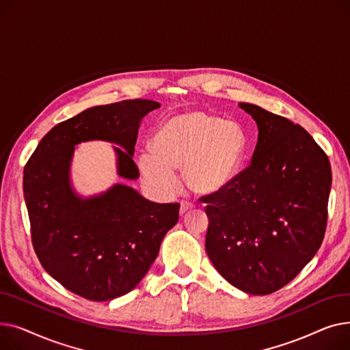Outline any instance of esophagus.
I'll return each mask as SVG.
<instances>
[{
	"instance_id": "1",
	"label": "esophagus",
	"mask_w": 350,
	"mask_h": 350,
	"mask_svg": "<svg viewBox=\"0 0 350 350\" xmlns=\"http://www.w3.org/2000/svg\"><path fill=\"white\" fill-rule=\"evenodd\" d=\"M193 208H194V206L191 203H189V201H181L180 203V214H185Z\"/></svg>"
}]
</instances>
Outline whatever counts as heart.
Segmentation results:
<instances>
[{
    "instance_id": "heart-1",
    "label": "heart",
    "mask_w": 350,
    "mask_h": 350,
    "mask_svg": "<svg viewBox=\"0 0 350 350\" xmlns=\"http://www.w3.org/2000/svg\"><path fill=\"white\" fill-rule=\"evenodd\" d=\"M153 144L154 150L140 152L137 165L147 185L163 196L174 193L177 169L196 194L226 189L240 172L247 147L240 124L198 110L165 119Z\"/></svg>"
}]
</instances>
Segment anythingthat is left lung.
I'll list each match as a JSON object with an SVG mask.
<instances>
[{"label": "left lung", "mask_w": 350, "mask_h": 350, "mask_svg": "<svg viewBox=\"0 0 350 350\" xmlns=\"http://www.w3.org/2000/svg\"><path fill=\"white\" fill-rule=\"evenodd\" d=\"M258 126L251 163L230 185L204 196L206 251L235 288L268 295L289 284L319 250L332 172L299 124L240 103Z\"/></svg>", "instance_id": "obj_1"}]
</instances>
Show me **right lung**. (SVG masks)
Wrapping results in <instances>:
<instances>
[{
	"mask_svg": "<svg viewBox=\"0 0 350 350\" xmlns=\"http://www.w3.org/2000/svg\"><path fill=\"white\" fill-rule=\"evenodd\" d=\"M157 107L160 103L149 99L90 107L52 127L25 164L24 197L35 254L52 278L85 299L110 301L131 292L176 226L180 204L153 203L123 185L82 200L69 183L75 144H120L123 149L115 147L118 173L135 180L139 124Z\"/></svg>",
	"mask_w": 350,
	"mask_h": 350,
	"instance_id": "1",
	"label": "right lung"
}]
</instances>
